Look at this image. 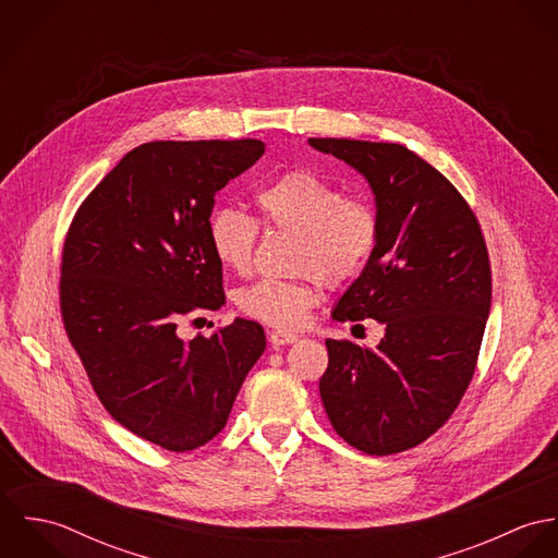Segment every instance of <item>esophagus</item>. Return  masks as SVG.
Segmentation results:
<instances>
[{
    "label": "esophagus",
    "instance_id": "obj_1",
    "mask_svg": "<svg viewBox=\"0 0 558 558\" xmlns=\"http://www.w3.org/2000/svg\"><path fill=\"white\" fill-rule=\"evenodd\" d=\"M268 339H270L272 345H288V343L299 341V335H296V332H290V330H279V328H277V330H270Z\"/></svg>",
    "mask_w": 558,
    "mask_h": 558
}]
</instances>
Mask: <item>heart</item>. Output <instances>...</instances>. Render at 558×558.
I'll list each match as a JSON object with an SVG mask.
<instances>
[{
    "label": "heart",
    "instance_id": "heart-1",
    "mask_svg": "<svg viewBox=\"0 0 558 558\" xmlns=\"http://www.w3.org/2000/svg\"><path fill=\"white\" fill-rule=\"evenodd\" d=\"M264 226L296 236L294 270L301 279H259L239 292V307L277 328H301L318 305L314 275L328 286L356 277L380 240V215L363 195L343 191L318 173L296 167L255 193ZM259 226L236 208H219L208 223V240L219 264L236 275L251 270Z\"/></svg>",
    "mask_w": 558,
    "mask_h": 558
}]
</instances>
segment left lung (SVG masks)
Instances as JSON below:
<instances>
[{
  "mask_svg": "<svg viewBox=\"0 0 558 558\" xmlns=\"http://www.w3.org/2000/svg\"><path fill=\"white\" fill-rule=\"evenodd\" d=\"M310 144L361 171L380 215L378 246L332 318L385 324L376 348L326 339L319 398L348 445L391 456L440 429L473 380L492 303L487 246L460 191L405 146Z\"/></svg>",
  "mask_w": 558,
  "mask_h": 558,
  "instance_id": "8db88e82",
  "label": "left lung"
}]
</instances>
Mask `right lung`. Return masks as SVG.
Listing matches in <instances>:
<instances>
[{"mask_svg":"<svg viewBox=\"0 0 558 558\" xmlns=\"http://www.w3.org/2000/svg\"><path fill=\"white\" fill-rule=\"evenodd\" d=\"M262 155L257 140L142 144L83 199L64 240L62 322L94 393L120 425L173 453L226 427L266 348L253 319L178 335L184 316L226 303L208 240L215 193Z\"/></svg>","mask_w":558,"mask_h":558,"instance_id":"add662e5","label":"right lung"}]
</instances>
